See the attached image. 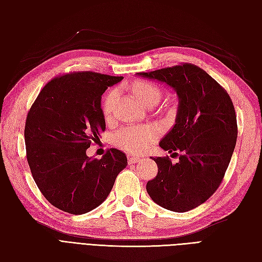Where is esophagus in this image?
Masks as SVG:
<instances>
[{
	"label": "esophagus",
	"instance_id": "esophagus-1",
	"mask_svg": "<svg viewBox=\"0 0 262 262\" xmlns=\"http://www.w3.org/2000/svg\"><path fill=\"white\" fill-rule=\"evenodd\" d=\"M140 161V157L137 156H128V163L129 164H134Z\"/></svg>",
	"mask_w": 262,
	"mask_h": 262
}]
</instances>
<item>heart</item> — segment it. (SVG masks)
Returning a JSON list of instances; mask_svg holds the SVG:
<instances>
[{"instance_id":"heart-1","label":"heart","mask_w":262,"mask_h":262,"mask_svg":"<svg viewBox=\"0 0 262 262\" xmlns=\"http://www.w3.org/2000/svg\"><path fill=\"white\" fill-rule=\"evenodd\" d=\"M133 91L136 93L137 97L146 106L152 101L160 100L162 95L161 90L155 84L145 81H141L134 84ZM117 95V90H114L105 98L104 114L106 117H109L113 113ZM155 140V130H153L152 128H147V126H129V128H123L119 130L114 136V143L118 147L130 153L143 152Z\"/></svg>"}]
</instances>
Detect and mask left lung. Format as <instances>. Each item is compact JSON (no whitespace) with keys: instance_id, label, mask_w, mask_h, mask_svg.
Listing matches in <instances>:
<instances>
[{"instance_id":"1","label":"left lung","mask_w":262,"mask_h":262,"mask_svg":"<svg viewBox=\"0 0 262 262\" xmlns=\"http://www.w3.org/2000/svg\"><path fill=\"white\" fill-rule=\"evenodd\" d=\"M170 86L178 95L176 123L160 142L179 162L154 157L157 176L146 191L164 209L187 212L216 191L231 162L237 139L235 108L227 92L204 70L191 63L137 73ZM178 154V153H173Z\"/></svg>"}]
</instances>
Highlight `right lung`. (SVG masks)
Returning <instances> with one entry per match:
<instances>
[{"label": "right lung", "instance_id": "1", "mask_svg": "<svg viewBox=\"0 0 262 262\" xmlns=\"http://www.w3.org/2000/svg\"><path fill=\"white\" fill-rule=\"evenodd\" d=\"M122 76L91 71L54 77L46 84L26 118V156L31 175L55 208L84 214L97 208L128 165L121 150L100 160L86 155L106 129L101 95Z\"/></svg>", "mask_w": 262, "mask_h": 262}]
</instances>
